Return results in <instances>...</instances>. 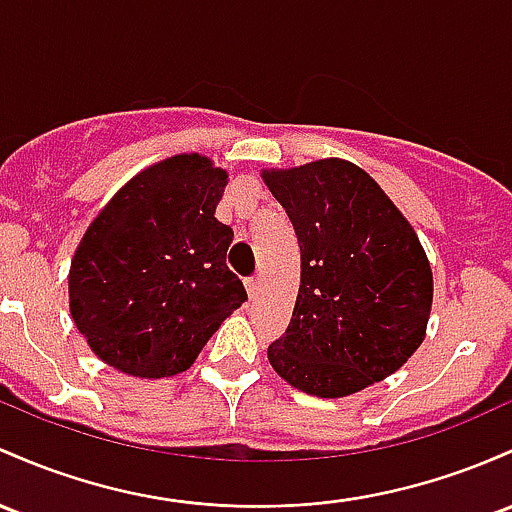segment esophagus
<instances>
[{
  "instance_id": "obj_1",
  "label": "esophagus",
  "mask_w": 512,
  "mask_h": 512,
  "mask_svg": "<svg viewBox=\"0 0 512 512\" xmlns=\"http://www.w3.org/2000/svg\"><path fill=\"white\" fill-rule=\"evenodd\" d=\"M245 289H247V296H250V299H255V296L260 294V279L257 277L245 279Z\"/></svg>"
}]
</instances>
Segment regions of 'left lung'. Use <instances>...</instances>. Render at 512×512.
<instances>
[{
	"label": "left lung",
	"instance_id": "1",
	"mask_svg": "<svg viewBox=\"0 0 512 512\" xmlns=\"http://www.w3.org/2000/svg\"><path fill=\"white\" fill-rule=\"evenodd\" d=\"M294 223L301 284L289 328L267 350L286 384L342 398L384 381L423 345L432 269L408 218L340 157L262 170Z\"/></svg>",
	"mask_w": 512,
	"mask_h": 512
}]
</instances>
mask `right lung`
Masks as SVG:
<instances>
[{
  "instance_id": "1",
  "label": "right lung",
  "mask_w": 512,
  "mask_h": 512,
  "mask_svg": "<svg viewBox=\"0 0 512 512\" xmlns=\"http://www.w3.org/2000/svg\"><path fill=\"white\" fill-rule=\"evenodd\" d=\"M228 172L179 153L140 170L84 230L70 313L101 362L138 379L187 372L247 299L226 267L233 230L213 213Z\"/></svg>"
}]
</instances>
